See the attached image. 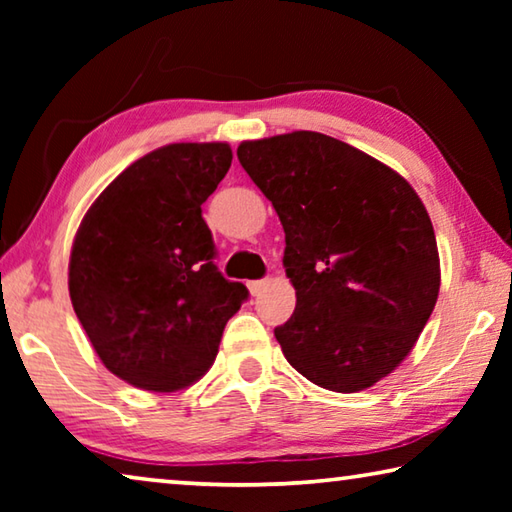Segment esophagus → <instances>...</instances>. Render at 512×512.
I'll list each match as a JSON object with an SVG mask.
<instances>
[{
  "mask_svg": "<svg viewBox=\"0 0 512 512\" xmlns=\"http://www.w3.org/2000/svg\"><path fill=\"white\" fill-rule=\"evenodd\" d=\"M266 287H268V280H253V282H248L250 296H259V293H262Z\"/></svg>",
  "mask_w": 512,
  "mask_h": 512,
  "instance_id": "1",
  "label": "esophagus"
}]
</instances>
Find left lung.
<instances>
[{
    "instance_id": "obj_1",
    "label": "left lung",
    "mask_w": 512,
    "mask_h": 512,
    "mask_svg": "<svg viewBox=\"0 0 512 512\" xmlns=\"http://www.w3.org/2000/svg\"><path fill=\"white\" fill-rule=\"evenodd\" d=\"M241 167L284 228L296 311L275 339L302 377L334 393L400 366L440 291L436 235L415 189L354 146L314 131L241 142Z\"/></svg>"
}]
</instances>
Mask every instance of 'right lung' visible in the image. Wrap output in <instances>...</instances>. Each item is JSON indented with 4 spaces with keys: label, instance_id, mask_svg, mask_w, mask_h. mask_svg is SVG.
I'll return each mask as SVG.
<instances>
[{
    "label": "right lung",
    "instance_id": "add662e5",
    "mask_svg": "<svg viewBox=\"0 0 512 512\" xmlns=\"http://www.w3.org/2000/svg\"><path fill=\"white\" fill-rule=\"evenodd\" d=\"M225 142L160 146L85 212L69 255V298L112 375L153 393L212 368L248 289L214 264L201 205L230 169Z\"/></svg>",
    "mask_w": 512,
    "mask_h": 512
}]
</instances>
